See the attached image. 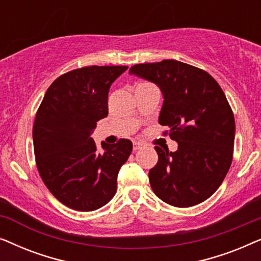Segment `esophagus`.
Here are the masks:
<instances>
[{"instance_id": "1", "label": "esophagus", "mask_w": 261, "mask_h": 261, "mask_svg": "<svg viewBox=\"0 0 261 261\" xmlns=\"http://www.w3.org/2000/svg\"><path fill=\"white\" fill-rule=\"evenodd\" d=\"M142 146H144V144H142V142H139V141H135L134 144H133V148H134V151H137V149H140Z\"/></svg>"}]
</instances>
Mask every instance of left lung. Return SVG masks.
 I'll list each match as a JSON object with an SVG mask.
<instances>
[{"label":"left lung","mask_w":261,"mask_h":261,"mask_svg":"<svg viewBox=\"0 0 261 261\" xmlns=\"http://www.w3.org/2000/svg\"><path fill=\"white\" fill-rule=\"evenodd\" d=\"M129 73L158 85L164 97L159 123L178 144L176 152L154 147L159 159L148 172L152 190L178 208L205 201L233 159L235 121L222 89L205 71L172 59L137 64Z\"/></svg>","instance_id":"obj_1"}]
</instances>
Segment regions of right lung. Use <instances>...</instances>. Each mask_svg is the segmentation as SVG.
<instances>
[{
	"label": "right lung",
	"mask_w": 261,
	"mask_h": 261,
	"mask_svg": "<svg viewBox=\"0 0 261 261\" xmlns=\"http://www.w3.org/2000/svg\"><path fill=\"white\" fill-rule=\"evenodd\" d=\"M127 66H87L57 78L46 91L33 126L37 167L42 181L63 204L92 212L114 197L117 174L133 144L102 141L91 133L108 115L110 85Z\"/></svg>",
	"instance_id": "right-lung-1"
}]
</instances>
